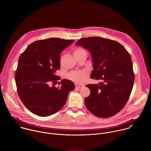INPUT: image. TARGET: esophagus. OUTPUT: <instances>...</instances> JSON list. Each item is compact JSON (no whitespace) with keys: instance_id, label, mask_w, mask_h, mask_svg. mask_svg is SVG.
<instances>
[{"instance_id":"34e87169","label":"esophagus","mask_w":151,"mask_h":151,"mask_svg":"<svg viewBox=\"0 0 151 151\" xmlns=\"http://www.w3.org/2000/svg\"><path fill=\"white\" fill-rule=\"evenodd\" d=\"M75 87L78 89H80V88H82L83 87V86L81 85H79V84H77V83H75Z\"/></svg>"}]
</instances>
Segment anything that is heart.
Instances as JSON below:
<instances>
[{"label":"heart","mask_w":151,"mask_h":151,"mask_svg":"<svg viewBox=\"0 0 151 151\" xmlns=\"http://www.w3.org/2000/svg\"><path fill=\"white\" fill-rule=\"evenodd\" d=\"M84 51L82 49H76L73 51V55H76ZM88 71L87 70H76L73 71L68 74V77L69 79L72 81L76 83H82L85 81L86 77H87Z\"/></svg>","instance_id":"b5f03b06"}]
</instances>
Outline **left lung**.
<instances>
[{
    "label": "left lung",
    "mask_w": 151,
    "mask_h": 151,
    "mask_svg": "<svg viewBox=\"0 0 151 151\" xmlns=\"http://www.w3.org/2000/svg\"><path fill=\"white\" fill-rule=\"evenodd\" d=\"M76 46L89 51L93 59L91 78L99 84H88L90 95L85 104L93 115L106 118L118 113L126 104L134 81L132 57L119 43L101 37L79 39Z\"/></svg>",
    "instance_id": "left-lung-1"
}]
</instances>
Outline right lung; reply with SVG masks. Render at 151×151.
<instances>
[{"mask_svg": "<svg viewBox=\"0 0 151 151\" xmlns=\"http://www.w3.org/2000/svg\"><path fill=\"white\" fill-rule=\"evenodd\" d=\"M73 40L52 37L36 40L30 44L19 57L15 82L21 101L32 113L48 116L65 104L69 91L75 89L73 82L63 79L60 88L55 83L60 79L55 75L60 68V54L72 44ZM51 82L55 84L52 87Z\"/></svg>", "mask_w": 151, "mask_h": 151, "instance_id": "add662e5", "label": "right lung"}]
</instances>
